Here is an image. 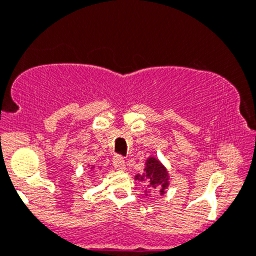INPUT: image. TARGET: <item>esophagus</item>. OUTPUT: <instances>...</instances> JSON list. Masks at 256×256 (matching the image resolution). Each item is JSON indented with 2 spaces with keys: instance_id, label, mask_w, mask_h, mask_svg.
I'll use <instances>...</instances> for the list:
<instances>
[{
  "instance_id": "34e87169",
  "label": "esophagus",
  "mask_w": 256,
  "mask_h": 256,
  "mask_svg": "<svg viewBox=\"0 0 256 256\" xmlns=\"http://www.w3.org/2000/svg\"><path fill=\"white\" fill-rule=\"evenodd\" d=\"M112 165H114V168H115L116 170L122 171V170L126 169V162L123 160V158L121 157V156H116V157L114 158Z\"/></svg>"
}]
</instances>
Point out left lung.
I'll return each instance as SVG.
<instances>
[{
    "label": "left lung",
    "instance_id": "1",
    "mask_svg": "<svg viewBox=\"0 0 256 256\" xmlns=\"http://www.w3.org/2000/svg\"><path fill=\"white\" fill-rule=\"evenodd\" d=\"M135 180L145 182L148 190L159 192L160 195L165 194V189L169 186V175H168L166 169L157 158L153 157L147 159L144 174L135 176Z\"/></svg>",
    "mask_w": 256,
    "mask_h": 256
}]
</instances>
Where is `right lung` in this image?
Returning a JSON list of instances; mask_svg holds the SVG:
<instances>
[{"label":"right lung","instance_id":"add662e5","mask_svg":"<svg viewBox=\"0 0 256 256\" xmlns=\"http://www.w3.org/2000/svg\"><path fill=\"white\" fill-rule=\"evenodd\" d=\"M91 169H92V168H91Z\"/></svg>","mask_w":256,"mask_h":256}]
</instances>
